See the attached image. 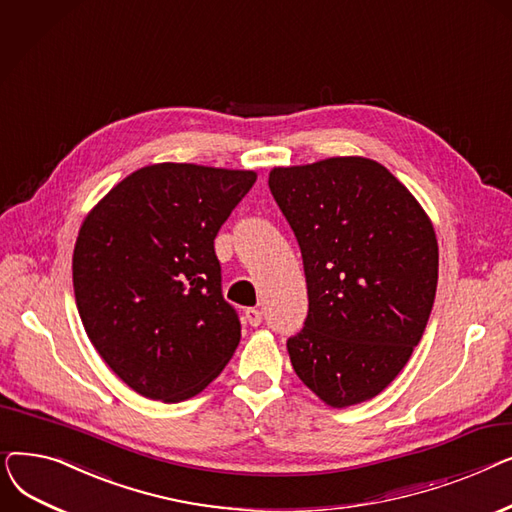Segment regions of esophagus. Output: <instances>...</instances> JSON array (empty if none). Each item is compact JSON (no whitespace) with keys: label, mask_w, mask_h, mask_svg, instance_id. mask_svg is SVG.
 Segmentation results:
<instances>
[{"label":"esophagus","mask_w":512,"mask_h":512,"mask_svg":"<svg viewBox=\"0 0 512 512\" xmlns=\"http://www.w3.org/2000/svg\"><path fill=\"white\" fill-rule=\"evenodd\" d=\"M245 317H247V321H249V326H253V328H257V326L261 324V321H263L261 311H259V309H255V307L247 309V311H245Z\"/></svg>","instance_id":"esophagus-1"}]
</instances>
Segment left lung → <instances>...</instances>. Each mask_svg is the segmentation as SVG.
<instances>
[{
    "label": "left lung",
    "instance_id": "left-lung-1",
    "mask_svg": "<svg viewBox=\"0 0 512 512\" xmlns=\"http://www.w3.org/2000/svg\"><path fill=\"white\" fill-rule=\"evenodd\" d=\"M270 191L299 240L309 313L288 338L292 369L326 405L378 396L419 344L438 286L434 224L367 157L274 168Z\"/></svg>",
    "mask_w": 512,
    "mask_h": 512
}]
</instances>
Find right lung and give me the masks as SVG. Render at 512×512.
I'll use <instances>...</instances> for the list:
<instances>
[{
    "label": "right lung",
    "mask_w": 512,
    "mask_h": 512,
    "mask_svg": "<svg viewBox=\"0 0 512 512\" xmlns=\"http://www.w3.org/2000/svg\"><path fill=\"white\" fill-rule=\"evenodd\" d=\"M253 170L153 164L89 213L72 255L85 332L118 378L145 398L197 396L240 342L222 297L213 240L255 184Z\"/></svg>",
    "instance_id": "right-lung-1"
}]
</instances>
